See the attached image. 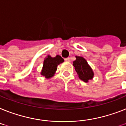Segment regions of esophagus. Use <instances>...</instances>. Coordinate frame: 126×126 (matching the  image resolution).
<instances>
[{
  "label": "esophagus",
  "mask_w": 126,
  "mask_h": 126,
  "mask_svg": "<svg viewBox=\"0 0 126 126\" xmlns=\"http://www.w3.org/2000/svg\"><path fill=\"white\" fill-rule=\"evenodd\" d=\"M65 61H66V62H70V59L69 58H65Z\"/></svg>",
  "instance_id": "esophagus-1"
}]
</instances>
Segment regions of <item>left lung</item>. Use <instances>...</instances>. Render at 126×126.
Returning <instances> with one entry per match:
<instances>
[{"label": "left lung", "mask_w": 126, "mask_h": 126, "mask_svg": "<svg viewBox=\"0 0 126 126\" xmlns=\"http://www.w3.org/2000/svg\"><path fill=\"white\" fill-rule=\"evenodd\" d=\"M73 66L79 79L85 82H89L94 77V74L93 69L86 60L81 56H76V60L73 61Z\"/></svg>", "instance_id": "8db88e82"}]
</instances>
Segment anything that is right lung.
Here are the masks:
<instances>
[{
    "label": "right lung",
    "mask_w": 126,
    "mask_h": 126,
    "mask_svg": "<svg viewBox=\"0 0 126 126\" xmlns=\"http://www.w3.org/2000/svg\"><path fill=\"white\" fill-rule=\"evenodd\" d=\"M64 62V60L59 55L52 58L50 56H47L43 61L41 75L43 76L47 79L53 77L56 73L58 66Z\"/></svg>",
    "instance_id": "obj_1"
}]
</instances>
